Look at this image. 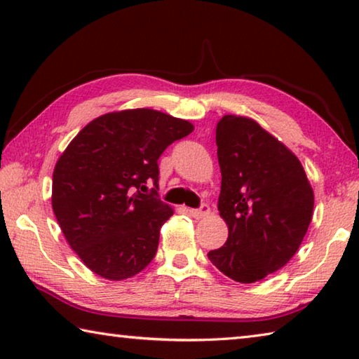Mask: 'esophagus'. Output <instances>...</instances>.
<instances>
[{"label":"esophagus","instance_id":"34e87169","mask_svg":"<svg viewBox=\"0 0 359 359\" xmlns=\"http://www.w3.org/2000/svg\"><path fill=\"white\" fill-rule=\"evenodd\" d=\"M209 212H210L209 205H205V204H203L199 209H188V214H190V217L196 218V220H201V218H205V217L209 215Z\"/></svg>","mask_w":359,"mask_h":359}]
</instances>
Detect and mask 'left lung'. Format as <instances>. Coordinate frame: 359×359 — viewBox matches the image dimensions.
<instances>
[{
    "mask_svg": "<svg viewBox=\"0 0 359 359\" xmlns=\"http://www.w3.org/2000/svg\"><path fill=\"white\" fill-rule=\"evenodd\" d=\"M215 141L228 241L208 257L234 282H259L299 248L313 215L312 185L293 151L253 118L223 115Z\"/></svg>",
    "mask_w": 359,
    "mask_h": 359,
    "instance_id": "1",
    "label": "left lung"
}]
</instances>
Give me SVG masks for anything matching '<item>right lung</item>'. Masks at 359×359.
I'll use <instances>...</instances> for the list:
<instances>
[{
	"label": "right lung",
	"instance_id": "add662e5",
	"mask_svg": "<svg viewBox=\"0 0 359 359\" xmlns=\"http://www.w3.org/2000/svg\"><path fill=\"white\" fill-rule=\"evenodd\" d=\"M188 120L139 107L100 115L60 155L52 209L82 263L107 280L135 277L154 259L174 209L139 188L158 184V158L190 135Z\"/></svg>",
	"mask_w": 359,
	"mask_h": 359
}]
</instances>
